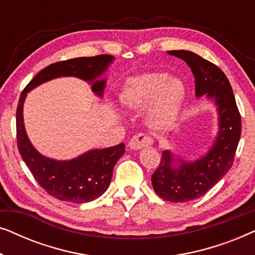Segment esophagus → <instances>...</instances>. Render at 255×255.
I'll return each instance as SVG.
<instances>
[{"instance_id":"obj_1","label":"esophagus","mask_w":255,"mask_h":255,"mask_svg":"<svg viewBox=\"0 0 255 255\" xmlns=\"http://www.w3.org/2000/svg\"><path fill=\"white\" fill-rule=\"evenodd\" d=\"M152 138L145 133H138L131 138L128 141V147L131 149H140L152 144Z\"/></svg>"}]
</instances>
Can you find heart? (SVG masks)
Returning a JSON list of instances; mask_svg holds the SVG:
<instances>
[{"label":"heart","mask_w":255,"mask_h":255,"mask_svg":"<svg viewBox=\"0 0 255 255\" xmlns=\"http://www.w3.org/2000/svg\"><path fill=\"white\" fill-rule=\"evenodd\" d=\"M186 96L187 87L180 78L166 72H147L127 80L118 99L121 106L130 111L149 106L147 124L154 130H163L177 120Z\"/></svg>","instance_id":"heart-1"}]
</instances>
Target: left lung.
<instances>
[{
  "label": "left lung",
  "instance_id": "left-lung-1",
  "mask_svg": "<svg viewBox=\"0 0 255 255\" xmlns=\"http://www.w3.org/2000/svg\"><path fill=\"white\" fill-rule=\"evenodd\" d=\"M189 66L196 97L205 96L218 113V133L210 149L187 161L166 149L152 175L153 189L163 200L183 203L207 194L232 167L242 133V118L228 78L221 68L190 51H168Z\"/></svg>",
  "mask_w": 255,
  "mask_h": 255
}]
</instances>
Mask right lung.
Returning a JSON list of instances; mask_svg holds the SVG:
<instances>
[{
  "instance_id": "obj_1",
  "label": "right lung",
  "mask_w": 255,
  "mask_h": 255,
  "mask_svg": "<svg viewBox=\"0 0 255 255\" xmlns=\"http://www.w3.org/2000/svg\"><path fill=\"white\" fill-rule=\"evenodd\" d=\"M115 60L113 55L101 54L59 61L41 69L20 94L16 111L17 146L19 154L39 186L60 201L86 203L96 200L109 187L114 167L124 154L125 145L95 148L71 160H54L40 154L27 138L23 120V106L27 93L41 83L60 76H75L92 83V90L102 97L107 79L100 76Z\"/></svg>"
}]
</instances>
